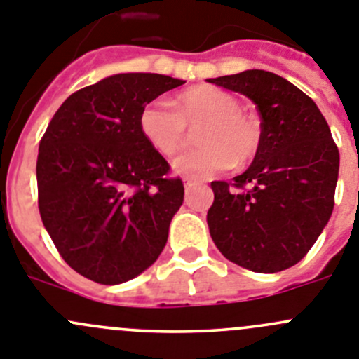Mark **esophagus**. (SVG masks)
<instances>
[{"label": "esophagus", "mask_w": 359, "mask_h": 359, "mask_svg": "<svg viewBox=\"0 0 359 359\" xmlns=\"http://www.w3.org/2000/svg\"><path fill=\"white\" fill-rule=\"evenodd\" d=\"M198 184L196 179H191V177H186L184 179V186H186V189H189V187H194Z\"/></svg>", "instance_id": "obj_1"}]
</instances>
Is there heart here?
<instances>
[{
  "mask_svg": "<svg viewBox=\"0 0 359 359\" xmlns=\"http://www.w3.org/2000/svg\"><path fill=\"white\" fill-rule=\"evenodd\" d=\"M140 131L165 158L175 156L196 130L201 147L179 156L173 166L179 173L207 179L233 165H245L261 144L259 121L240 110V102L219 87L201 86L180 93L173 107L154 100L142 109Z\"/></svg>",
  "mask_w": 359,
  "mask_h": 359,
  "instance_id": "obj_1",
  "label": "heart"
}]
</instances>
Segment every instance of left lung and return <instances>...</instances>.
I'll return each mask as SVG.
<instances>
[{
    "mask_svg": "<svg viewBox=\"0 0 359 359\" xmlns=\"http://www.w3.org/2000/svg\"><path fill=\"white\" fill-rule=\"evenodd\" d=\"M208 82L256 103L261 144L231 182L214 180L208 229L226 259L283 272L311 250L335 205L339 147L318 105L283 76L247 69Z\"/></svg>",
    "mask_w": 359,
    "mask_h": 359,
    "instance_id": "left-lung-1",
    "label": "left lung"
}]
</instances>
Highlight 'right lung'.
I'll use <instances>...</instances> for the list:
<instances>
[{"label":"right lung","instance_id":"obj_1","mask_svg":"<svg viewBox=\"0 0 359 359\" xmlns=\"http://www.w3.org/2000/svg\"><path fill=\"white\" fill-rule=\"evenodd\" d=\"M184 80L119 73L79 89L40 140L38 208L62 259L98 284L147 270L165 247L184 184L145 140L140 112Z\"/></svg>","mask_w":359,"mask_h":359}]
</instances>
